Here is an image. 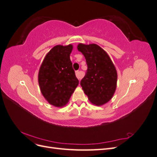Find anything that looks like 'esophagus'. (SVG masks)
Listing matches in <instances>:
<instances>
[{
  "label": "esophagus",
  "instance_id": "obj_1",
  "mask_svg": "<svg viewBox=\"0 0 157 157\" xmlns=\"http://www.w3.org/2000/svg\"><path fill=\"white\" fill-rule=\"evenodd\" d=\"M75 74H76V76H77V78H78V80H80V78H81V76H80V71H76V72H75Z\"/></svg>",
  "mask_w": 157,
  "mask_h": 157
}]
</instances>
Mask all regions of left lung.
<instances>
[{
    "label": "left lung",
    "instance_id": "left-lung-1",
    "mask_svg": "<svg viewBox=\"0 0 157 157\" xmlns=\"http://www.w3.org/2000/svg\"><path fill=\"white\" fill-rule=\"evenodd\" d=\"M77 49L84 55L87 72L80 85L89 101L103 105L113 98L117 88V72L107 52L96 44L79 43Z\"/></svg>",
    "mask_w": 157,
    "mask_h": 157
}]
</instances>
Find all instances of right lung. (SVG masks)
<instances>
[{"instance_id":"obj_1","label":"right lung","mask_w":157,"mask_h":157,"mask_svg":"<svg viewBox=\"0 0 157 157\" xmlns=\"http://www.w3.org/2000/svg\"><path fill=\"white\" fill-rule=\"evenodd\" d=\"M73 48L71 44L55 46L47 53L39 69L40 92L46 100L56 107L69 102L79 83L70 59Z\"/></svg>"}]
</instances>
